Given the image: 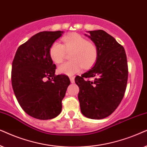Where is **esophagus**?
<instances>
[{
  "instance_id": "1",
  "label": "esophagus",
  "mask_w": 147,
  "mask_h": 147,
  "mask_svg": "<svg viewBox=\"0 0 147 147\" xmlns=\"http://www.w3.org/2000/svg\"><path fill=\"white\" fill-rule=\"evenodd\" d=\"M70 82H71V83H75V78L73 77H70Z\"/></svg>"
}]
</instances>
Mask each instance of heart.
Masks as SVG:
<instances>
[{
    "instance_id": "1",
    "label": "heart",
    "mask_w": 147,
    "mask_h": 147,
    "mask_svg": "<svg viewBox=\"0 0 147 147\" xmlns=\"http://www.w3.org/2000/svg\"><path fill=\"white\" fill-rule=\"evenodd\" d=\"M63 44L54 42L49 50L50 58L56 64L62 63L66 53L72 52L70 60L58 68L62 75L72 76L84 68L89 69L96 63L98 58V49L96 45L80 34H72L62 38Z\"/></svg>"
}]
</instances>
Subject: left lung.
Masks as SVG:
<instances>
[{"instance_id": "obj_1", "label": "left lung", "mask_w": 147, "mask_h": 147, "mask_svg": "<svg viewBox=\"0 0 147 147\" xmlns=\"http://www.w3.org/2000/svg\"><path fill=\"white\" fill-rule=\"evenodd\" d=\"M98 49L95 66L81 77H76L79 87L78 98L83 114L99 120L110 116L122 101L128 81L126 54L122 45L103 30L88 31ZM93 77L94 81L84 78Z\"/></svg>"}]
</instances>
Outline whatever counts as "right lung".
<instances>
[{
	"mask_svg": "<svg viewBox=\"0 0 147 147\" xmlns=\"http://www.w3.org/2000/svg\"><path fill=\"white\" fill-rule=\"evenodd\" d=\"M62 33L42 31L34 35L19 47L12 63L15 97L25 112L39 120H50L60 114L70 83L67 76L55 75L56 66L49 54L50 46Z\"/></svg>",
	"mask_w": 147,
	"mask_h": 147,
	"instance_id": "add662e5",
	"label": "right lung"
}]
</instances>
